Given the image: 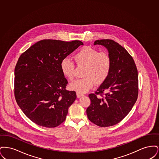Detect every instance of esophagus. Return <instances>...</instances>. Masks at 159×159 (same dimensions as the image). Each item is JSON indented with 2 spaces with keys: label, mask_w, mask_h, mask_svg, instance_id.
I'll use <instances>...</instances> for the list:
<instances>
[{
  "label": "esophagus",
  "mask_w": 159,
  "mask_h": 159,
  "mask_svg": "<svg viewBox=\"0 0 159 159\" xmlns=\"http://www.w3.org/2000/svg\"><path fill=\"white\" fill-rule=\"evenodd\" d=\"M76 95H77V98H80V97H82V96H83V95H84L83 93H81L78 92H76Z\"/></svg>",
  "instance_id": "esophagus-1"
}]
</instances>
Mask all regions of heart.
<instances>
[{
    "instance_id": "b5f03b06",
    "label": "heart",
    "mask_w": 159,
    "mask_h": 159,
    "mask_svg": "<svg viewBox=\"0 0 159 159\" xmlns=\"http://www.w3.org/2000/svg\"><path fill=\"white\" fill-rule=\"evenodd\" d=\"M73 58L78 66L84 67V77L70 83V88L72 90L84 93L92 88L94 83H103L110 74L112 60L107 52H100L91 46H84L74 55ZM75 67L74 62L68 58H64L61 61V72L70 80L73 79Z\"/></svg>"
}]
</instances>
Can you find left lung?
Masks as SVG:
<instances>
[{
	"label": "left lung",
	"instance_id": "left-lung-1",
	"mask_svg": "<svg viewBox=\"0 0 159 159\" xmlns=\"http://www.w3.org/2000/svg\"><path fill=\"white\" fill-rule=\"evenodd\" d=\"M105 46L112 60L106 80L95 93H90L86 109L89 120L100 127L111 126L130 112L138 95V77L132 56L120 45L110 39L97 40L94 45Z\"/></svg>",
	"mask_w": 159,
	"mask_h": 159
}]
</instances>
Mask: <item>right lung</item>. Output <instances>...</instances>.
Instances as JSON below:
<instances>
[{
	"instance_id": "right-lung-1",
	"label": "right lung",
	"mask_w": 159,
	"mask_h": 159,
	"mask_svg": "<svg viewBox=\"0 0 159 159\" xmlns=\"http://www.w3.org/2000/svg\"><path fill=\"white\" fill-rule=\"evenodd\" d=\"M83 45L80 40L45 39L20 57L14 72L15 99L34 123L55 128L66 120L77 97L75 91L66 89L68 82L61 72V61Z\"/></svg>"
}]
</instances>
